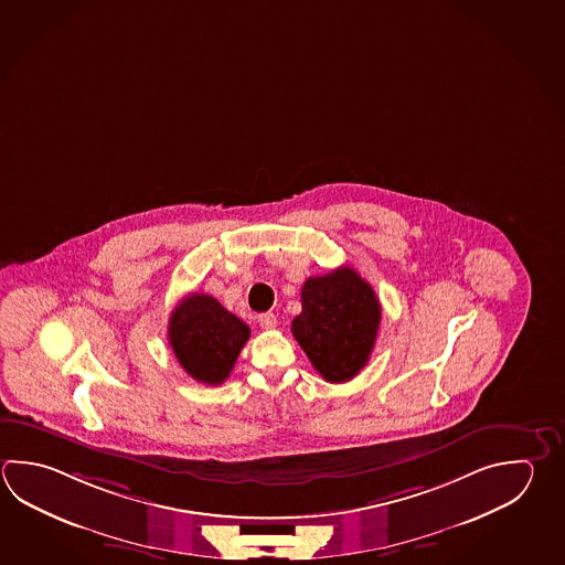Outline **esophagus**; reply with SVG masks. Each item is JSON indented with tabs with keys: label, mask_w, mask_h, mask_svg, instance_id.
<instances>
[{
	"label": "esophagus",
	"mask_w": 565,
	"mask_h": 565,
	"mask_svg": "<svg viewBox=\"0 0 565 565\" xmlns=\"http://www.w3.org/2000/svg\"><path fill=\"white\" fill-rule=\"evenodd\" d=\"M257 321H259V326L264 328V330H274L277 326V318L274 313H262V316H257Z\"/></svg>",
	"instance_id": "obj_1"
}]
</instances>
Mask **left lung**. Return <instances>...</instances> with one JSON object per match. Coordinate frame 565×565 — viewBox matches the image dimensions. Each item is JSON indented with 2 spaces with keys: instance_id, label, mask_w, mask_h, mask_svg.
Returning <instances> with one entry per match:
<instances>
[{
  "instance_id": "obj_1",
  "label": "left lung",
  "mask_w": 565,
  "mask_h": 565,
  "mask_svg": "<svg viewBox=\"0 0 565 565\" xmlns=\"http://www.w3.org/2000/svg\"><path fill=\"white\" fill-rule=\"evenodd\" d=\"M380 320L382 306L372 286L341 266L306 279L291 333L326 382L343 384L370 362Z\"/></svg>"
}]
</instances>
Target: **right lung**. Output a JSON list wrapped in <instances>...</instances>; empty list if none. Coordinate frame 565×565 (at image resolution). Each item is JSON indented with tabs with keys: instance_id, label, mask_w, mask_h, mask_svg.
<instances>
[{
	"instance_id": "obj_1",
	"label": "right lung",
	"mask_w": 565,
	"mask_h": 565,
	"mask_svg": "<svg viewBox=\"0 0 565 565\" xmlns=\"http://www.w3.org/2000/svg\"><path fill=\"white\" fill-rule=\"evenodd\" d=\"M168 338L181 367L193 380L217 385L234 370L249 340V328L212 296L192 294L171 311Z\"/></svg>"
}]
</instances>
